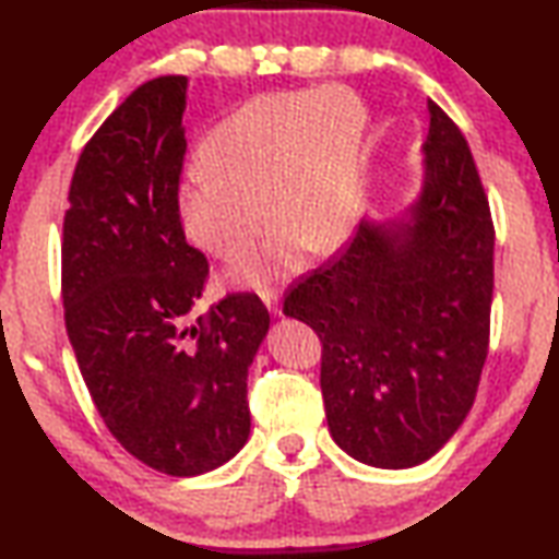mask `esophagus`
I'll return each instance as SVG.
<instances>
[{"mask_svg":"<svg viewBox=\"0 0 559 559\" xmlns=\"http://www.w3.org/2000/svg\"><path fill=\"white\" fill-rule=\"evenodd\" d=\"M261 298L273 316H281V293L276 288H266L261 293Z\"/></svg>","mask_w":559,"mask_h":559,"instance_id":"obj_1","label":"esophagus"}]
</instances>
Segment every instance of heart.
Returning <instances> with one entry per match:
<instances>
[{"instance_id": "heart-1", "label": "heart", "mask_w": 559, "mask_h": 559, "mask_svg": "<svg viewBox=\"0 0 559 559\" xmlns=\"http://www.w3.org/2000/svg\"><path fill=\"white\" fill-rule=\"evenodd\" d=\"M365 103L343 86L251 98L216 122L202 143L204 163L177 185L182 231L202 251L226 259L269 213L280 229L239 253L226 281L261 288L298 271L306 246L337 249L365 212Z\"/></svg>"}]
</instances>
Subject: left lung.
I'll list each match as a JSON object with an SVG mask.
<instances>
[{
	"mask_svg": "<svg viewBox=\"0 0 559 559\" xmlns=\"http://www.w3.org/2000/svg\"><path fill=\"white\" fill-rule=\"evenodd\" d=\"M409 222H362L283 300L323 343L328 427L377 468L431 459L471 412L488 357L496 229L471 147L429 100Z\"/></svg>",
	"mask_w": 559,
	"mask_h": 559,
	"instance_id": "8db88e82",
	"label": "left lung"
}]
</instances>
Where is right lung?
Returning a JSON list of instances; mask_svg holds the SVG:
<instances>
[{
	"mask_svg": "<svg viewBox=\"0 0 559 559\" xmlns=\"http://www.w3.org/2000/svg\"><path fill=\"white\" fill-rule=\"evenodd\" d=\"M185 75L143 83L75 163L63 216L66 333L120 447L167 476H200L249 439L246 377L269 333L257 293L197 316L210 263L187 243L175 192Z\"/></svg>",
	"mask_w": 559,
	"mask_h": 559,
	"instance_id": "add662e5",
	"label": "right lung"
}]
</instances>
